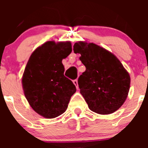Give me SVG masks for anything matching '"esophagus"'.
<instances>
[{"mask_svg":"<svg viewBox=\"0 0 148 148\" xmlns=\"http://www.w3.org/2000/svg\"><path fill=\"white\" fill-rule=\"evenodd\" d=\"M73 83L74 84V85H75V86H76V87H77V89H78V88H79V85H78V81H77V79L73 80Z\"/></svg>","mask_w":148,"mask_h":148,"instance_id":"esophagus-1","label":"esophagus"}]
</instances>
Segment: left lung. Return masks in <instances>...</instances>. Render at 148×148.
<instances>
[{
	"label": "left lung",
	"mask_w": 148,
	"mask_h": 148,
	"mask_svg": "<svg viewBox=\"0 0 148 148\" xmlns=\"http://www.w3.org/2000/svg\"><path fill=\"white\" fill-rule=\"evenodd\" d=\"M74 52L86 70L78 79L80 93L92 111L108 114L118 110L127 99L130 77L118 59L93 43H75Z\"/></svg>",
	"instance_id": "1"
}]
</instances>
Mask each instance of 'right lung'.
Returning a JSON list of instances; mask_svg holds the SVG:
<instances>
[{
  "label": "right lung",
  "instance_id": "obj_1",
  "mask_svg": "<svg viewBox=\"0 0 148 148\" xmlns=\"http://www.w3.org/2000/svg\"><path fill=\"white\" fill-rule=\"evenodd\" d=\"M69 41H47L31 55L23 78L25 97L33 110L46 118H55L66 110L76 86L64 74L62 59L71 53Z\"/></svg>",
  "mask_w": 148,
  "mask_h": 148
}]
</instances>
